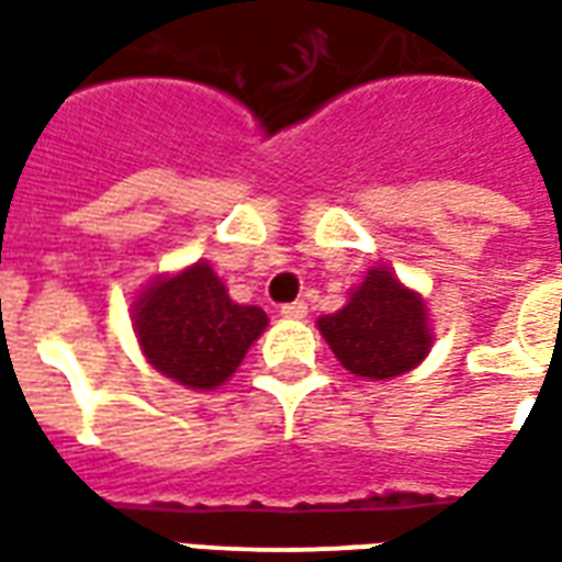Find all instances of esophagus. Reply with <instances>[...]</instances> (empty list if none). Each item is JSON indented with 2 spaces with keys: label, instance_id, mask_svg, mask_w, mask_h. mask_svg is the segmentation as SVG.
I'll use <instances>...</instances> for the list:
<instances>
[{
  "label": "esophagus",
  "instance_id": "obj_1",
  "mask_svg": "<svg viewBox=\"0 0 562 562\" xmlns=\"http://www.w3.org/2000/svg\"><path fill=\"white\" fill-rule=\"evenodd\" d=\"M280 313L285 318H304L306 316V304H304V301H292V304H282Z\"/></svg>",
  "mask_w": 562,
  "mask_h": 562
}]
</instances>
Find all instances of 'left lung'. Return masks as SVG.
I'll return each mask as SVG.
<instances>
[{
  "mask_svg": "<svg viewBox=\"0 0 562 562\" xmlns=\"http://www.w3.org/2000/svg\"><path fill=\"white\" fill-rule=\"evenodd\" d=\"M316 325L337 361L364 379L409 373L434 342L424 297L406 289L389 268L367 270L364 282L349 294V304Z\"/></svg>",
  "mask_w": 562,
  "mask_h": 562,
  "instance_id": "left-lung-1",
  "label": "left lung"
}]
</instances>
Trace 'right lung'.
Segmentation results:
<instances>
[{"label":"right lung","mask_w":562,"mask_h":562,"mask_svg":"<svg viewBox=\"0 0 562 562\" xmlns=\"http://www.w3.org/2000/svg\"><path fill=\"white\" fill-rule=\"evenodd\" d=\"M132 313L149 364L195 391L222 385L268 328L265 310L234 304L207 261L156 277Z\"/></svg>","instance_id":"right-lung-1"}]
</instances>
